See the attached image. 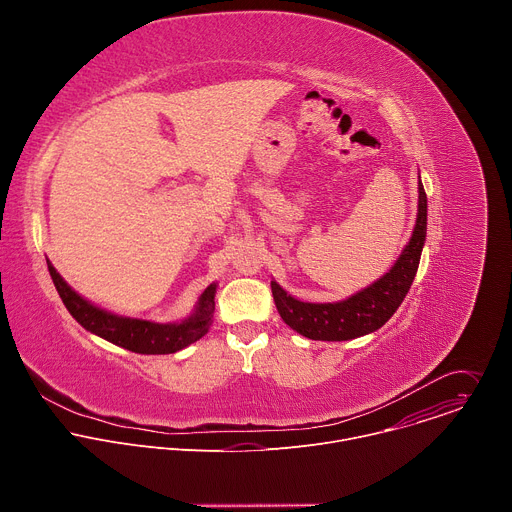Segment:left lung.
I'll use <instances>...</instances> for the list:
<instances>
[{"mask_svg": "<svg viewBox=\"0 0 512 512\" xmlns=\"http://www.w3.org/2000/svg\"><path fill=\"white\" fill-rule=\"evenodd\" d=\"M427 233V196L419 180V202L417 221L413 235L395 261V265L377 279L373 285L364 287L348 300L334 304H310L300 302L277 283L271 281L273 302L283 322L298 334L310 340H352L379 330L401 306L403 298L415 279L423 243Z\"/></svg>", "mask_w": 512, "mask_h": 512, "instance_id": "obj_1", "label": "left lung"}]
</instances>
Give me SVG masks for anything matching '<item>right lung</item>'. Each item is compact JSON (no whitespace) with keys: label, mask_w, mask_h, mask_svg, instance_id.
I'll list each match as a JSON object with an SVG mask.
<instances>
[{"label":"right lung","mask_w":512,"mask_h":512,"mask_svg":"<svg viewBox=\"0 0 512 512\" xmlns=\"http://www.w3.org/2000/svg\"><path fill=\"white\" fill-rule=\"evenodd\" d=\"M48 271L54 281V287L58 296L70 316L75 318L85 330L121 346L137 354H172L178 352L192 342L200 340L210 324L214 314V294H216V283H210L202 296L198 298V304L194 312L182 320V322H170V324H158L150 320H139V318H125L111 314L91 302H87L83 296H79L75 289H72L60 273L52 267L48 261Z\"/></svg>","instance_id":"add662e5"}]
</instances>
